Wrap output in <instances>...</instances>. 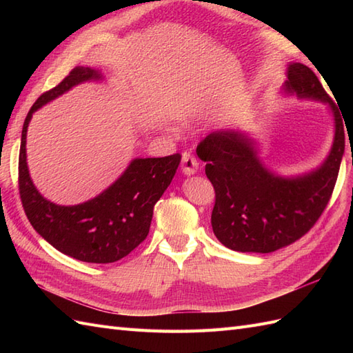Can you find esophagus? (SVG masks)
Instances as JSON below:
<instances>
[{
	"mask_svg": "<svg viewBox=\"0 0 353 353\" xmlns=\"http://www.w3.org/2000/svg\"><path fill=\"white\" fill-rule=\"evenodd\" d=\"M199 170V161L191 153L182 154V172L185 176L196 174Z\"/></svg>",
	"mask_w": 353,
	"mask_h": 353,
	"instance_id": "esophagus-1",
	"label": "esophagus"
}]
</instances>
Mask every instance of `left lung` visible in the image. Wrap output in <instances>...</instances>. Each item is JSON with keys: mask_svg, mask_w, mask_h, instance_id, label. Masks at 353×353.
Masks as SVG:
<instances>
[{"mask_svg": "<svg viewBox=\"0 0 353 353\" xmlns=\"http://www.w3.org/2000/svg\"><path fill=\"white\" fill-rule=\"evenodd\" d=\"M283 94L327 104L334 117V142L323 163L299 176H281L258 156L254 139L239 130L212 132L197 154L215 190L211 224L215 236L236 252L270 253L308 232L332 196L344 154V125L335 104L308 66H287Z\"/></svg>", "mask_w": 353, "mask_h": 353, "instance_id": "1", "label": "left lung"}]
</instances>
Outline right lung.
I'll return each mask as SVG.
<instances>
[{
	"mask_svg": "<svg viewBox=\"0 0 353 353\" xmlns=\"http://www.w3.org/2000/svg\"><path fill=\"white\" fill-rule=\"evenodd\" d=\"M91 80H103L101 71L77 66L30 109L21 134L19 194L33 229L54 249L83 262L109 264L127 256L147 238L153 208L174 177L181 154L137 157L109 188L83 203L62 206L45 199L36 190L27 167L30 119L47 103Z\"/></svg>",
	"mask_w": 353,
	"mask_h": 353,
	"instance_id": "right-lung-1",
	"label": "right lung"
}]
</instances>
